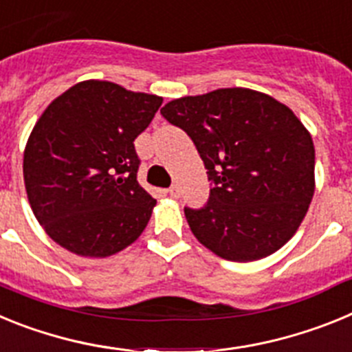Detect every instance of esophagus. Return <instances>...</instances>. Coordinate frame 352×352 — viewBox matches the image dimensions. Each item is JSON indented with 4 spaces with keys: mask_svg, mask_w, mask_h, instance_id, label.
Segmentation results:
<instances>
[{
    "mask_svg": "<svg viewBox=\"0 0 352 352\" xmlns=\"http://www.w3.org/2000/svg\"><path fill=\"white\" fill-rule=\"evenodd\" d=\"M167 192H169L170 197H179V194H182V192H179V186L178 185H173Z\"/></svg>",
    "mask_w": 352,
    "mask_h": 352,
    "instance_id": "esophagus-1",
    "label": "esophagus"
}]
</instances>
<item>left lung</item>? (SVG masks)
I'll return each mask as SVG.
<instances>
[{
  "mask_svg": "<svg viewBox=\"0 0 352 352\" xmlns=\"http://www.w3.org/2000/svg\"><path fill=\"white\" fill-rule=\"evenodd\" d=\"M160 113L188 133L213 185L203 208H185L195 238L234 263L284 247L316 190V149L296 114L248 88L183 96Z\"/></svg>",
  "mask_w": 352,
  "mask_h": 352,
  "instance_id": "left-lung-1",
  "label": "left lung"
}]
</instances>
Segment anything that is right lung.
I'll return each instance as SVG.
<instances>
[{
    "label": "right lung",
    "mask_w": 352,
    "mask_h": 352,
    "mask_svg": "<svg viewBox=\"0 0 352 352\" xmlns=\"http://www.w3.org/2000/svg\"><path fill=\"white\" fill-rule=\"evenodd\" d=\"M162 96L82 80L49 104L24 149V185L40 226L82 257H109L141 236L153 206L133 141Z\"/></svg>",
    "instance_id": "1"
}]
</instances>
